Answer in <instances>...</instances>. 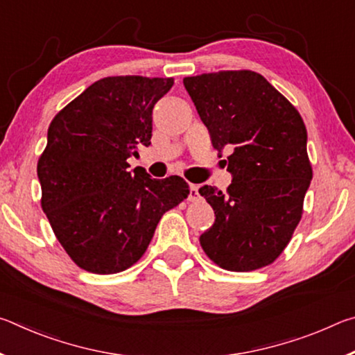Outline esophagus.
I'll use <instances>...</instances> for the list:
<instances>
[{
    "label": "esophagus",
    "mask_w": 355,
    "mask_h": 355,
    "mask_svg": "<svg viewBox=\"0 0 355 355\" xmlns=\"http://www.w3.org/2000/svg\"><path fill=\"white\" fill-rule=\"evenodd\" d=\"M200 197V194H199V186L197 184H189V194H188V199L191 200V202H194V200H197Z\"/></svg>",
    "instance_id": "obj_1"
}]
</instances>
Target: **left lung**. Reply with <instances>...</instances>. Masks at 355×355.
<instances>
[{"mask_svg":"<svg viewBox=\"0 0 355 355\" xmlns=\"http://www.w3.org/2000/svg\"><path fill=\"white\" fill-rule=\"evenodd\" d=\"M183 84L213 147L232 152L225 194L208 184L199 189L216 216L200 235L202 249L227 271L268 266L290 243L313 177L304 120L255 71L203 73Z\"/></svg>","mask_w":355,"mask_h":355,"instance_id":"left-lung-1","label":"left lung"}]
</instances>
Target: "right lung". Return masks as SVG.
<instances>
[{
	"label": "right lung",
	"instance_id": "right-lung-1",
	"mask_svg": "<svg viewBox=\"0 0 355 355\" xmlns=\"http://www.w3.org/2000/svg\"><path fill=\"white\" fill-rule=\"evenodd\" d=\"M172 78L110 76L89 86L51 120L39 158L42 209L65 252L94 274L139 260L167 209L189 194L182 177L128 171L152 139V112Z\"/></svg>",
	"mask_w": 355,
	"mask_h": 355
}]
</instances>
